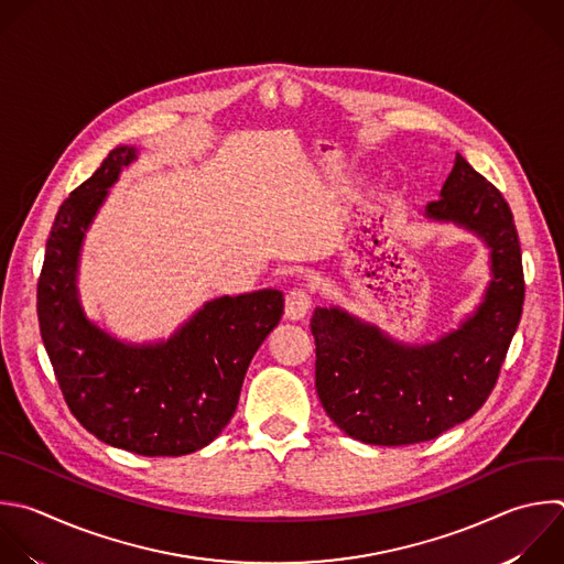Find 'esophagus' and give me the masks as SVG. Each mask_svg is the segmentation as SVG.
Returning a JSON list of instances; mask_svg holds the SVG:
<instances>
[{
  "mask_svg": "<svg viewBox=\"0 0 564 564\" xmlns=\"http://www.w3.org/2000/svg\"><path fill=\"white\" fill-rule=\"evenodd\" d=\"M310 305H312L310 292L305 288H294L285 296V316L290 321H301L310 312Z\"/></svg>",
  "mask_w": 564,
  "mask_h": 564,
  "instance_id": "1",
  "label": "esophagus"
}]
</instances>
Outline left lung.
Instances as JSON below:
<instances>
[{"instance_id":"obj_1","label":"left lung","mask_w":564,"mask_h":564,"mask_svg":"<svg viewBox=\"0 0 564 564\" xmlns=\"http://www.w3.org/2000/svg\"><path fill=\"white\" fill-rule=\"evenodd\" d=\"M425 215L474 230L494 279L471 318L438 343L408 347L338 307H316V394L327 416L369 445H412L474 416L496 388L524 303L522 254L502 193L456 154Z\"/></svg>"}]
</instances>
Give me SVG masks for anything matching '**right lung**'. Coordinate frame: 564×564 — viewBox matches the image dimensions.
Returning <instances> with one entry per match:
<instances>
[{
	"label": "right lung",
	"instance_id": "1",
	"mask_svg": "<svg viewBox=\"0 0 564 564\" xmlns=\"http://www.w3.org/2000/svg\"><path fill=\"white\" fill-rule=\"evenodd\" d=\"M134 156V148H115L59 206L37 281V318L64 401L93 436L141 456H183L230 423L248 365L281 321L283 294L215 299L159 345H123L95 327L77 299L79 248Z\"/></svg>",
	"mask_w": 564,
	"mask_h": 564
}]
</instances>
